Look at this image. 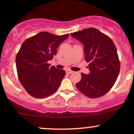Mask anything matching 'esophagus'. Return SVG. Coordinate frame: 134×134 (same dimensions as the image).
<instances>
[{"instance_id":"1","label":"esophagus","mask_w":134,"mask_h":134,"mask_svg":"<svg viewBox=\"0 0 134 134\" xmlns=\"http://www.w3.org/2000/svg\"><path fill=\"white\" fill-rule=\"evenodd\" d=\"M65 72L67 74H72V72H73V71H72V70H66Z\"/></svg>"}]
</instances>
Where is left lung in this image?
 Masks as SVG:
<instances>
[{
    "label": "left lung",
    "instance_id": "1",
    "mask_svg": "<svg viewBox=\"0 0 134 134\" xmlns=\"http://www.w3.org/2000/svg\"><path fill=\"white\" fill-rule=\"evenodd\" d=\"M70 35L84 45L85 59L90 62L89 74H81L77 90L91 98L101 97L114 85L120 69L117 50L107 35L90 27Z\"/></svg>",
    "mask_w": 134,
    "mask_h": 134
}]
</instances>
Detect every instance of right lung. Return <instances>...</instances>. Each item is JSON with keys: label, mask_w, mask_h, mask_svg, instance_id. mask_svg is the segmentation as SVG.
<instances>
[{"label": "right lung", "mask_w": 134, "mask_h": 134, "mask_svg": "<svg viewBox=\"0 0 134 134\" xmlns=\"http://www.w3.org/2000/svg\"><path fill=\"white\" fill-rule=\"evenodd\" d=\"M68 36L69 34L57 36L40 32L23 42L16 55V69L20 82L31 96L44 98L58 90L65 71L50 67L48 61Z\"/></svg>", "instance_id": "obj_1"}]
</instances>
